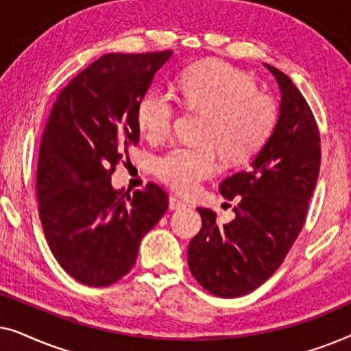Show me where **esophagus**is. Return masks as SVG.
<instances>
[{"label":"esophagus","instance_id":"esophagus-1","mask_svg":"<svg viewBox=\"0 0 351 351\" xmlns=\"http://www.w3.org/2000/svg\"><path fill=\"white\" fill-rule=\"evenodd\" d=\"M169 208L172 210H180V209L189 208V204H186L185 201L176 198V196H171V198H169Z\"/></svg>","mask_w":351,"mask_h":351}]
</instances>
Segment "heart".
I'll list each match as a JSON object with an SVG mask.
<instances>
[{
    "mask_svg": "<svg viewBox=\"0 0 351 351\" xmlns=\"http://www.w3.org/2000/svg\"><path fill=\"white\" fill-rule=\"evenodd\" d=\"M182 104L206 114V145H179L156 161V176L180 193L190 195L220 167V153L230 161L252 156L271 136L278 107L271 95L256 90L251 76L223 62H204L184 71L179 80ZM176 107L162 90H150L137 107V126L150 143L172 132Z\"/></svg>",
    "mask_w": 351,
    "mask_h": 351,
    "instance_id": "b5f03b06",
    "label": "heart"
}]
</instances>
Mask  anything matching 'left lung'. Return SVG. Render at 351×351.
Here are the masks:
<instances>
[{
  "label": "left lung",
  "mask_w": 351,
  "mask_h": 351,
  "mask_svg": "<svg viewBox=\"0 0 351 351\" xmlns=\"http://www.w3.org/2000/svg\"><path fill=\"white\" fill-rule=\"evenodd\" d=\"M263 65L281 93L275 129L249 169L219 186L223 198L239 201L234 219L219 225L214 210L198 208L203 227L189 246L191 275L217 297L249 294L278 270L304 227L319 174V131L308 104L289 76Z\"/></svg>",
  "instance_id": "8db88e82"
}]
</instances>
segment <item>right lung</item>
Listing matches in <instances>:
<instances>
[{"instance_id":"right-lung-1","label":"right lung","mask_w":351,"mask_h":351,"mask_svg":"<svg viewBox=\"0 0 351 351\" xmlns=\"http://www.w3.org/2000/svg\"><path fill=\"white\" fill-rule=\"evenodd\" d=\"M171 56L105 54L51 108L38 156V210L56 261L83 285L110 286L131 271L141 239L167 209L161 186L114 190L112 174L137 145L138 102Z\"/></svg>"}]
</instances>
